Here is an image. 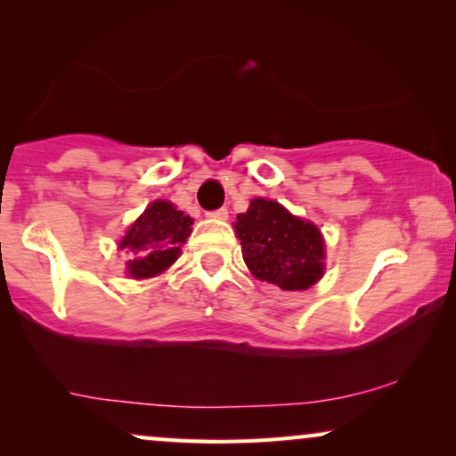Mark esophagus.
<instances>
[{
	"label": "esophagus",
	"mask_w": 456,
	"mask_h": 456,
	"mask_svg": "<svg viewBox=\"0 0 456 456\" xmlns=\"http://www.w3.org/2000/svg\"><path fill=\"white\" fill-rule=\"evenodd\" d=\"M208 216L214 217V220H228V209L226 208H220V209H216V211H209Z\"/></svg>",
	"instance_id": "obj_1"
}]
</instances>
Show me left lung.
Wrapping results in <instances>:
<instances>
[{
  "label": "left lung",
  "instance_id": "obj_1",
  "mask_svg": "<svg viewBox=\"0 0 456 456\" xmlns=\"http://www.w3.org/2000/svg\"><path fill=\"white\" fill-rule=\"evenodd\" d=\"M242 259L261 282L282 290H307L323 276V239L315 224L292 216L278 201L253 199L236 216Z\"/></svg>",
  "mask_w": 456,
  "mask_h": 456
}]
</instances>
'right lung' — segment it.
Here are the masks:
<instances>
[{
    "label": "right lung",
    "mask_w": 456,
    "mask_h": 456,
    "mask_svg": "<svg viewBox=\"0 0 456 456\" xmlns=\"http://www.w3.org/2000/svg\"><path fill=\"white\" fill-rule=\"evenodd\" d=\"M191 226L192 217L184 211L161 199L153 201L118 242L130 253L128 276L145 280L166 272L178 259L180 247L192 232Z\"/></svg>",
    "instance_id": "1"
}]
</instances>
